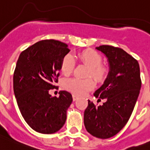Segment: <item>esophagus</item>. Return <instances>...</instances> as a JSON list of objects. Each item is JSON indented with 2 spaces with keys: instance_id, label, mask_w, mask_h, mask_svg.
Listing matches in <instances>:
<instances>
[{
  "instance_id": "esophagus-1",
  "label": "esophagus",
  "mask_w": 150,
  "mask_h": 150,
  "mask_svg": "<svg viewBox=\"0 0 150 150\" xmlns=\"http://www.w3.org/2000/svg\"><path fill=\"white\" fill-rule=\"evenodd\" d=\"M78 98H79V97H78L77 96H76V95H74V94L73 95V100H74V101H76Z\"/></svg>"
}]
</instances>
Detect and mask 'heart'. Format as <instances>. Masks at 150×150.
<instances>
[{"label":"heart","instance_id":"obj_1","mask_svg":"<svg viewBox=\"0 0 150 150\" xmlns=\"http://www.w3.org/2000/svg\"><path fill=\"white\" fill-rule=\"evenodd\" d=\"M78 60L89 67L87 77H93L97 82H102L107 75V69L103 66L102 57L99 53L91 49L84 50L77 54ZM75 67V60L70 54H67L62 59L60 70L63 74L68 76L73 73ZM95 83L92 79L82 80L77 77L64 80V87L76 95H84L94 88Z\"/></svg>","mask_w":150,"mask_h":150}]
</instances>
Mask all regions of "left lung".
Here are the masks:
<instances>
[{
    "mask_svg": "<svg viewBox=\"0 0 150 150\" xmlns=\"http://www.w3.org/2000/svg\"><path fill=\"white\" fill-rule=\"evenodd\" d=\"M96 49L106 55L110 64L104 83L93 94L105 102L96 106L88 100L84 126L93 137L108 139L125 127L133 112L142 84L140 70L138 61L121 48L102 45Z\"/></svg>",
    "mask_w": 150,
    "mask_h": 150,
    "instance_id": "left-lung-1",
    "label": "left lung"
}]
</instances>
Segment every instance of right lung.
<instances>
[{
  "instance_id": "add662e5",
  "label": "right lung",
  "mask_w": 150,
  "mask_h": 150,
  "mask_svg": "<svg viewBox=\"0 0 150 150\" xmlns=\"http://www.w3.org/2000/svg\"><path fill=\"white\" fill-rule=\"evenodd\" d=\"M67 44L44 40L21 52L13 73V92L24 120L33 130L51 134L63 127L73 101L65 90L59 97L49 90L57 88L62 59L69 53Z\"/></svg>"
}]
</instances>
